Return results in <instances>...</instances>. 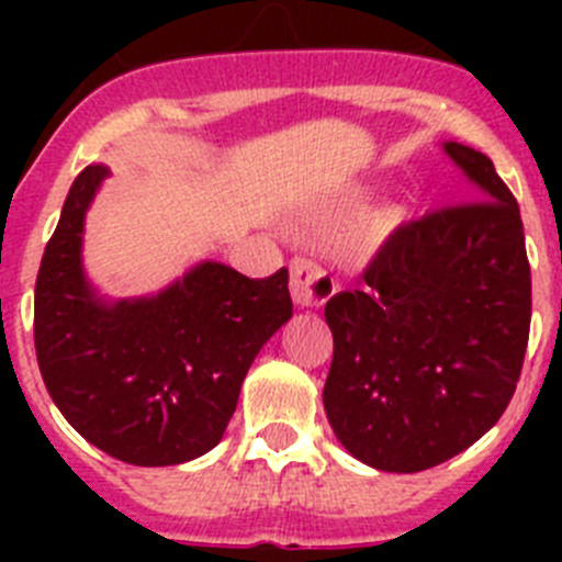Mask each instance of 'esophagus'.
Segmentation results:
<instances>
[{
  "label": "esophagus",
  "mask_w": 562,
  "mask_h": 562,
  "mask_svg": "<svg viewBox=\"0 0 562 562\" xmlns=\"http://www.w3.org/2000/svg\"><path fill=\"white\" fill-rule=\"evenodd\" d=\"M290 292L295 306L312 310V306H324L337 292V284L324 267H317L310 258H295L290 267Z\"/></svg>",
  "instance_id": "obj_1"
}]
</instances>
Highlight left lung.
I'll use <instances>...</instances> for the list:
<instances>
[{
    "label": "left lung",
    "instance_id": "left-lung-1",
    "mask_svg": "<svg viewBox=\"0 0 562 562\" xmlns=\"http://www.w3.org/2000/svg\"><path fill=\"white\" fill-rule=\"evenodd\" d=\"M464 205L400 227L324 315L335 337L324 408L340 445L385 473H419L493 428L524 366L532 276L524 222L493 160L441 143Z\"/></svg>",
    "mask_w": 562,
    "mask_h": 562
}]
</instances>
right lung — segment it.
Wrapping results in <instances>:
<instances>
[{
  "label": "right lung",
  "instance_id": "1",
  "mask_svg": "<svg viewBox=\"0 0 562 562\" xmlns=\"http://www.w3.org/2000/svg\"><path fill=\"white\" fill-rule=\"evenodd\" d=\"M106 173H78L44 247L38 369L89 445L126 464H182L220 445L252 360L292 317L290 272L256 281L205 258L151 295H103L83 267V225Z\"/></svg>",
  "mask_w": 562,
  "mask_h": 562
}]
</instances>
